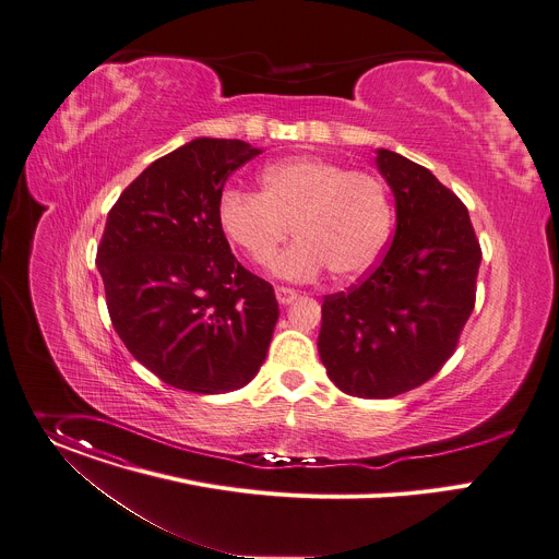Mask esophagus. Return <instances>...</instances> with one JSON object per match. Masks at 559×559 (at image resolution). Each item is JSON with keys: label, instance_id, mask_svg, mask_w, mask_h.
Segmentation results:
<instances>
[{"label": "esophagus", "instance_id": "obj_1", "mask_svg": "<svg viewBox=\"0 0 559 559\" xmlns=\"http://www.w3.org/2000/svg\"><path fill=\"white\" fill-rule=\"evenodd\" d=\"M296 296H298V292L292 287H276V298L281 306H289V302L296 300Z\"/></svg>", "mask_w": 559, "mask_h": 559}]
</instances>
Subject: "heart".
I'll return each mask as SVG.
<instances>
[{
    "label": "heart",
    "mask_w": 559,
    "mask_h": 559,
    "mask_svg": "<svg viewBox=\"0 0 559 559\" xmlns=\"http://www.w3.org/2000/svg\"><path fill=\"white\" fill-rule=\"evenodd\" d=\"M218 223L257 263L274 257L292 227L298 240L272 261L276 276L300 283L328 267L334 278L347 281L377 263L392 207L377 176L302 156L270 165L261 176V193L225 189Z\"/></svg>",
    "instance_id": "heart-1"
}]
</instances>
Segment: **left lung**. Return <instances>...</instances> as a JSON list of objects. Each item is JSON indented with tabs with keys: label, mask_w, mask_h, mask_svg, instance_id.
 Listing matches in <instances>:
<instances>
[{
	"label": "left lung",
	"mask_w": 559,
	"mask_h": 559,
	"mask_svg": "<svg viewBox=\"0 0 559 559\" xmlns=\"http://www.w3.org/2000/svg\"><path fill=\"white\" fill-rule=\"evenodd\" d=\"M396 229L379 265L323 298L319 357L349 396L390 399L432 379L473 314L481 247L464 202L432 171L377 148Z\"/></svg>",
	"instance_id": "obj_1"
}]
</instances>
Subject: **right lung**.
<instances>
[{"label": "right lung", "mask_w": 559, "mask_h": 559, "mask_svg": "<svg viewBox=\"0 0 559 559\" xmlns=\"http://www.w3.org/2000/svg\"><path fill=\"white\" fill-rule=\"evenodd\" d=\"M261 148L195 138L151 163L118 198L97 247L111 323L165 383L221 394L259 374L278 302L218 223L225 180Z\"/></svg>", "instance_id": "right-lung-1"}]
</instances>
